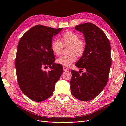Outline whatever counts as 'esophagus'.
Here are the masks:
<instances>
[{
	"mask_svg": "<svg viewBox=\"0 0 126 126\" xmlns=\"http://www.w3.org/2000/svg\"><path fill=\"white\" fill-rule=\"evenodd\" d=\"M63 70L64 71H66L69 70V69H68V68L67 67H63Z\"/></svg>",
	"mask_w": 126,
	"mask_h": 126,
	"instance_id": "obj_1",
	"label": "esophagus"
}]
</instances>
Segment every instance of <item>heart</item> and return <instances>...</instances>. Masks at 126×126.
I'll use <instances>...</instances> for the list:
<instances>
[{"label": "heart", "mask_w": 126, "mask_h": 126, "mask_svg": "<svg viewBox=\"0 0 126 126\" xmlns=\"http://www.w3.org/2000/svg\"><path fill=\"white\" fill-rule=\"evenodd\" d=\"M62 42L58 39H55L51 43V49L56 55H59L62 51L63 46H69L68 52L69 54L63 55L56 60V62L64 67H70L72 63L76 60V55L81 56L85 51V45L84 42L80 40L79 37L76 33L67 32L61 37Z\"/></svg>", "instance_id": "1"}]
</instances>
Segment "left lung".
Wrapping results in <instances>:
<instances>
[{
    "instance_id": "left-lung-1",
    "label": "left lung",
    "mask_w": 126,
    "mask_h": 126,
    "mask_svg": "<svg viewBox=\"0 0 126 126\" xmlns=\"http://www.w3.org/2000/svg\"><path fill=\"white\" fill-rule=\"evenodd\" d=\"M75 29L82 32L86 44L75 66L80 71L84 68L86 72L80 75L71 71V92L78 100L89 101L97 97L107 83L111 66V46L104 32L92 23L79 25Z\"/></svg>"
}]
</instances>
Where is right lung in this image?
<instances>
[{"instance_id":"right-lung-1","label":"right lung","mask_w":126,"mask_h":126,"mask_svg":"<svg viewBox=\"0 0 126 126\" xmlns=\"http://www.w3.org/2000/svg\"><path fill=\"white\" fill-rule=\"evenodd\" d=\"M62 29L37 25L28 30L19 42L15 59L18 82L22 92L33 101L41 102L50 97L63 73L62 66L54 63L51 49L53 36ZM45 65H49L51 70L43 71L42 68Z\"/></svg>"}]
</instances>
